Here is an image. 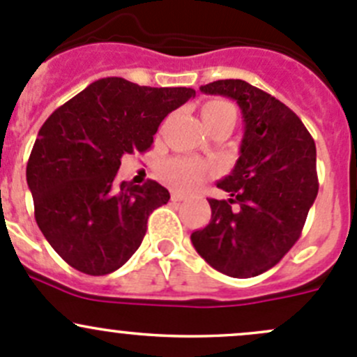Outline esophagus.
<instances>
[{
  "mask_svg": "<svg viewBox=\"0 0 357 357\" xmlns=\"http://www.w3.org/2000/svg\"><path fill=\"white\" fill-rule=\"evenodd\" d=\"M171 200L172 202H181V200H186V195L181 192H172L171 193Z\"/></svg>",
  "mask_w": 357,
  "mask_h": 357,
  "instance_id": "1",
  "label": "esophagus"
}]
</instances>
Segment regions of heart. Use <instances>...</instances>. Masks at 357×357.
Returning <instances> with one entry per match:
<instances>
[{"instance_id":"obj_1","label":"heart","mask_w":357,"mask_h":357,"mask_svg":"<svg viewBox=\"0 0 357 357\" xmlns=\"http://www.w3.org/2000/svg\"><path fill=\"white\" fill-rule=\"evenodd\" d=\"M202 117H204L205 126H212L221 121H236V109L229 102L225 100H211L202 109ZM207 172V165L202 164L193 158H171L162 165V174L176 188L188 190L195 186Z\"/></svg>"}]
</instances>
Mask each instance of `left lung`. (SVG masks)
Segmentation results:
<instances>
[{"mask_svg": "<svg viewBox=\"0 0 357 357\" xmlns=\"http://www.w3.org/2000/svg\"><path fill=\"white\" fill-rule=\"evenodd\" d=\"M200 91L236 100L245 132L231 174L218 183L231 199H208L211 221L192 233V243L218 271L252 278L301 238L319 188L314 139L285 103L242 79L208 82Z\"/></svg>", "mask_w": 357, "mask_h": 357, "instance_id": "1", "label": "left lung"}]
</instances>
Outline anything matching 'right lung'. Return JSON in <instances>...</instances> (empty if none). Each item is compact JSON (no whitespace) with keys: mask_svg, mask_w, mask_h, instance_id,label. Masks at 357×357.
<instances>
[{"mask_svg":"<svg viewBox=\"0 0 357 357\" xmlns=\"http://www.w3.org/2000/svg\"><path fill=\"white\" fill-rule=\"evenodd\" d=\"M192 96V88L105 77L46 119L27 162V185L39 229L68 266L103 276L138 250L149 215L171 195L153 179L117 183L121 157L146 152L160 122Z\"/></svg>","mask_w":357,"mask_h":357,"instance_id":"1","label":"right lung"}]
</instances>
